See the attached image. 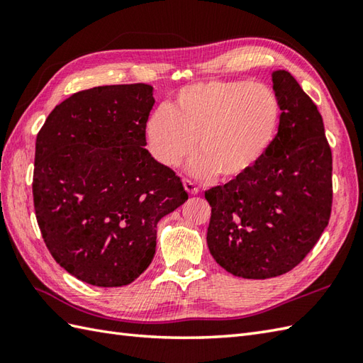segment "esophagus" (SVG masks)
<instances>
[{"mask_svg":"<svg viewBox=\"0 0 363 363\" xmlns=\"http://www.w3.org/2000/svg\"><path fill=\"white\" fill-rule=\"evenodd\" d=\"M182 184H184V189H186L190 195H198L199 194V187L196 186L195 182H191L190 179H184Z\"/></svg>","mask_w":363,"mask_h":363,"instance_id":"obj_1","label":"esophagus"}]
</instances>
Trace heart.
Here are the masks:
<instances>
[{
	"label": "heart",
	"instance_id": "obj_1",
	"mask_svg": "<svg viewBox=\"0 0 363 363\" xmlns=\"http://www.w3.org/2000/svg\"><path fill=\"white\" fill-rule=\"evenodd\" d=\"M281 106L265 84L209 81L184 87L169 107L146 120L148 148L159 164L177 167L191 152L189 169L198 177L217 174L237 181L248 174L272 146Z\"/></svg>",
	"mask_w": 363,
	"mask_h": 363
}]
</instances>
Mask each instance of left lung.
Returning a JSON list of instances; mask_svg holds the SVG:
<instances>
[{"label": "left lung", "mask_w": 363, "mask_h": 363, "mask_svg": "<svg viewBox=\"0 0 363 363\" xmlns=\"http://www.w3.org/2000/svg\"><path fill=\"white\" fill-rule=\"evenodd\" d=\"M281 120L248 174L204 194L212 207L207 246L217 264L245 279L295 268L318 242L333 207V152L312 99L285 70L272 73Z\"/></svg>", "instance_id": "left-lung-1"}]
</instances>
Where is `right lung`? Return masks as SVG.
Listing matches in <instances>:
<instances>
[{"mask_svg":"<svg viewBox=\"0 0 363 363\" xmlns=\"http://www.w3.org/2000/svg\"><path fill=\"white\" fill-rule=\"evenodd\" d=\"M148 84L101 86L54 107L35 140L33 195L54 260L96 287L135 281L157 223L187 201L181 177L145 150Z\"/></svg>","mask_w":363,"mask_h":363,"instance_id":"1","label":"right lung"}]
</instances>
